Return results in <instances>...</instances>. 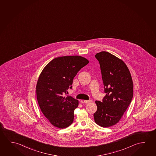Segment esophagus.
Wrapping results in <instances>:
<instances>
[{"mask_svg":"<svg viewBox=\"0 0 156 156\" xmlns=\"http://www.w3.org/2000/svg\"><path fill=\"white\" fill-rule=\"evenodd\" d=\"M92 100H84V102L85 103H86V104H87V103H90L92 102Z\"/></svg>","mask_w":156,"mask_h":156,"instance_id":"34e87169","label":"esophagus"}]
</instances>
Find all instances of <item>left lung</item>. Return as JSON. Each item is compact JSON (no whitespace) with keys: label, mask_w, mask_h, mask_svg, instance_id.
<instances>
[{"label":"left lung","mask_w":156,"mask_h":156,"mask_svg":"<svg viewBox=\"0 0 156 156\" xmlns=\"http://www.w3.org/2000/svg\"><path fill=\"white\" fill-rule=\"evenodd\" d=\"M100 63L105 92L102 102L96 101L95 122L102 127L115 125L120 121L132 100L133 83L125 63L107 51L95 55Z\"/></svg>","instance_id":"left-lung-1"}]
</instances>
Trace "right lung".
Wrapping results in <instances>:
<instances>
[{"label": "right lung", "instance_id": "add662e5", "mask_svg": "<svg viewBox=\"0 0 156 156\" xmlns=\"http://www.w3.org/2000/svg\"><path fill=\"white\" fill-rule=\"evenodd\" d=\"M89 62L82 56H64L52 60L44 67L36 85V96L44 116L54 127L63 129L71 125L78 101L65 95L72 89L78 72Z\"/></svg>", "mask_w": 156, "mask_h": 156}]
</instances>
